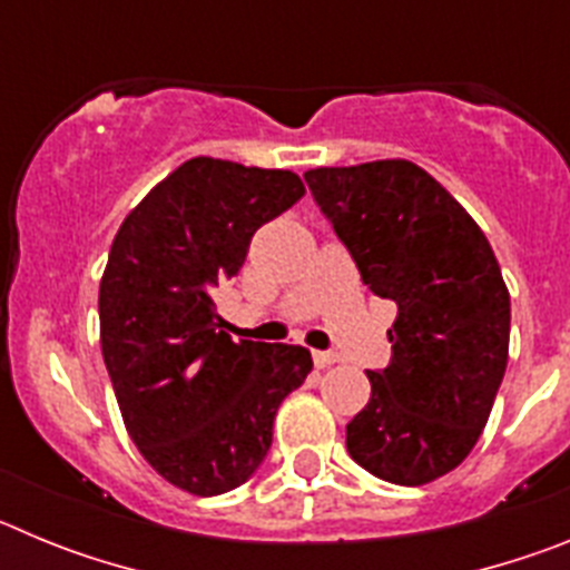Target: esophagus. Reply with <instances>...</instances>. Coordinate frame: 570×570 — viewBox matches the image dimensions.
Returning <instances> with one entry per match:
<instances>
[{
    "label": "esophagus",
    "instance_id": "34e87169",
    "mask_svg": "<svg viewBox=\"0 0 570 570\" xmlns=\"http://www.w3.org/2000/svg\"><path fill=\"white\" fill-rule=\"evenodd\" d=\"M336 362V354H331V351H314V365L316 367H328Z\"/></svg>",
    "mask_w": 570,
    "mask_h": 570
}]
</instances>
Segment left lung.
<instances>
[{
    "label": "left lung",
    "mask_w": 570,
    "mask_h": 570,
    "mask_svg": "<svg viewBox=\"0 0 570 570\" xmlns=\"http://www.w3.org/2000/svg\"><path fill=\"white\" fill-rule=\"evenodd\" d=\"M305 183L362 282L400 308L391 362L367 371L371 402L345 428L347 454L380 480L425 485L471 454L505 376L511 296L500 262L420 165L316 168Z\"/></svg>",
    "instance_id": "obj_1"
}]
</instances>
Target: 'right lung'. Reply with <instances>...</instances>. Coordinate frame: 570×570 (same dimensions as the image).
<instances>
[{
    "instance_id": "obj_1",
    "label": "right lung",
    "mask_w": 570,
    "mask_h": 570,
    "mask_svg": "<svg viewBox=\"0 0 570 570\" xmlns=\"http://www.w3.org/2000/svg\"><path fill=\"white\" fill-rule=\"evenodd\" d=\"M291 170L196 156L125 216L99 285V336L125 428L170 485L216 497L248 482L282 400L311 374L302 345L234 342L214 288L265 223L296 205Z\"/></svg>"
}]
</instances>
